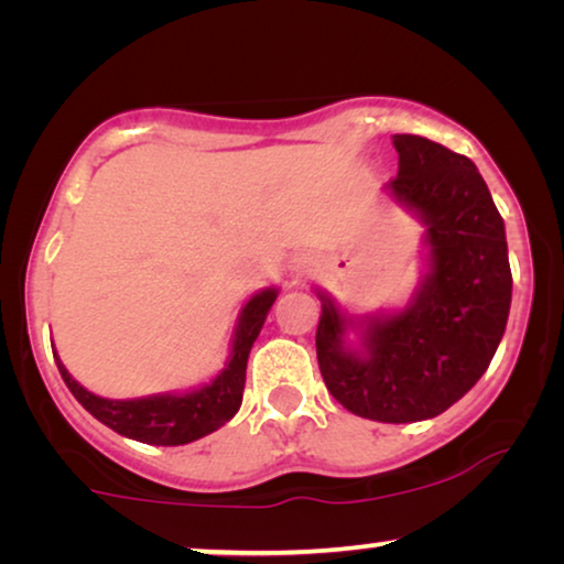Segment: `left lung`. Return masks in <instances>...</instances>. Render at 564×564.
Wrapping results in <instances>:
<instances>
[{
  "label": "left lung",
  "instance_id": "8db88e82",
  "mask_svg": "<svg viewBox=\"0 0 564 564\" xmlns=\"http://www.w3.org/2000/svg\"><path fill=\"white\" fill-rule=\"evenodd\" d=\"M398 176L388 189L426 223L429 272L398 313L367 315L361 349L351 318L321 295L315 349L323 382L346 411L380 423L444 413L488 369L511 311L506 226L477 166L421 135H392Z\"/></svg>",
  "mask_w": 564,
  "mask_h": 564
}]
</instances>
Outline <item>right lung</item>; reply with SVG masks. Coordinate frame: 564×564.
<instances>
[{"label": "right lung", "instance_id": "add662e5", "mask_svg": "<svg viewBox=\"0 0 564 564\" xmlns=\"http://www.w3.org/2000/svg\"><path fill=\"white\" fill-rule=\"evenodd\" d=\"M276 290L267 288L259 295H253L249 303L243 305L241 318H238L234 349H230L228 365L223 372L215 377L210 384L184 392V395H149L135 400H107L99 398L68 375L64 361L56 357L58 372L64 377L66 388L72 395L102 421L105 426L118 431L120 436L135 438L143 444L156 446H180L189 444L195 438H203L213 431H218L223 423H228L238 413L243 400V384H246V361H249V351L253 341H257L261 326H264L269 307L274 305Z\"/></svg>", "mask_w": 564, "mask_h": 564}]
</instances>
